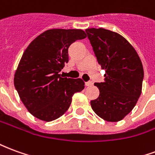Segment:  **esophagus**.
<instances>
[{"label": "esophagus", "mask_w": 155, "mask_h": 155, "mask_svg": "<svg viewBox=\"0 0 155 155\" xmlns=\"http://www.w3.org/2000/svg\"><path fill=\"white\" fill-rule=\"evenodd\" d=\"M92 84H93V83H92L91 81H89V82H86V83H85V85H86V86H91Z\"/></svg>", "instance_id": "obj_1"}]
</instances>
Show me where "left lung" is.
Masks as SVG:
<instances>
[{
    "label": "left lung",
    "mask_w": 155,
    "mask_h": 155,
    "mask_svg": "<svg viewBox=\"0 0 155 155\" xmlns=\"http://www.w3.org/2000/svg\"><path fill=\"white\" fill-rule=\"evenodd\" d=\"M98 63L105 71L104 81L91 101L98 116L110 122L123 120L135 106L142 91L143 69L136 51L126 39L103 28L85 30Z\"/></svg>",
    "instance_id": "left-lung-1"
}]
</instances>
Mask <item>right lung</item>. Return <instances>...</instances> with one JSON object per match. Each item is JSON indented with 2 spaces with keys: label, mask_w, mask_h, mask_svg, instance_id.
Listing matches in <instances>:
<instances>
[{
  "label": "right lung",
  "mask_w": 155,
  "mask_h": 155,
  "mask_svg": "<svg viewBox=\"0 0 155 155\" xmlns=\"http://www.w3.org/2000/svg\"><path fill=\"white\" fill-rule=\"evenodd\" d=\"M86 37L82 30L52 29L38 35L22 54L14 77L19 96L31 114L52 121L67 111L72 96L84 88L81 79L62 78L69 61L68 48Z\"/></svg>",
  "instance_id": "add662e5"
}]
</instances>
